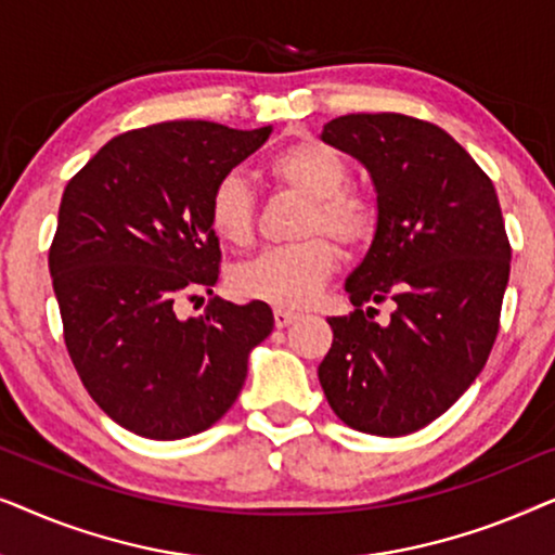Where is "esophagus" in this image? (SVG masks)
Masks as SVG:
<instances>
[{
  "label": "esophagus",
  "instance_id": "34e87169",
  "mask_svg": "<svg viewBox=\"0 0 555 555\" xmlns=\"http://www.w3.org/2000/svg\"><path fill=\"white\" fill-rule=\"evenodd\" d=\"M272 318H275V325H278V328H287V325L298 321V315L291 313V310H283V308H278L275 313H272Z\"/></svg>",
  "mask_w": 555,
  "mask_h": 555
}]
</instances>
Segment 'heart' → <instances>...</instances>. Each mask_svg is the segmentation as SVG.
Wrapping results in <instances>:
<instances>
[{
    "mask_svg": "<svg viewBox=\"0 0 555 555\" xmlns=\"http://www.w3.org/2000/svg\"><path fill=\"white\" fill-rule=\"evenodd\" d=\"M280 189L308 199L300 234L311 237L291 247L264 249L232 272V287L242 298L278 308H302L318 298L338 264V240L348 249L366 247L376 237L382 209L366 189L348 184V162L336 146L313 135L285 143L268 162ZM207 217L215 234L232 247H247L255 237L257 199L240 171H227L209 194Z\"/></svg>",
    "mask_w": 555,
    "mask_h": 555,
    "instance_id": "heart-1",
    "label": "heart"
}]
</instances>
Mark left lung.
<instances>
[{
  "mask_svg": "<svg viewBox=\"0 0 555 555\" xmlns=\"http://www.w3.org/2000/svg\"><path fill=\"white\" fill-rule=\"evenodd\" d=\"M323 141L371 171L382 222L346 280L353 313L328 318L318 378L348 427L412 435L469 389L495 344L511 278L503 211L488 173L429 120L351 113ZM382 301L389 324L375 323Z\"/></svg>",
  "mask_w": 555,
  "mask_h": 555,
  "instance_id": "left-lung-1",
  "label": "left lung"
}]
</instances>
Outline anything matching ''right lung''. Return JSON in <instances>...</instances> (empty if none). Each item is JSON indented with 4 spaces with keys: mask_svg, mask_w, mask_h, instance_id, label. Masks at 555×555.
<instances>
[{
    "mask_svg": "<svg viewBox=\"0 0 555 555\" xmlns=\"http://www.w3.org/2000/svg\"><path fill=\"white\" fill-rule=\"evenodd\" d=\"M270 131L166 120L111 139L67 181L50 245L65 348L95 404L133 435L169 442L222 420L275 325L262 300L215 295L186 321L173 310L217 283L209 194Z\"/></svg>",
    "mask_w": 555,
    "mask_h": 555,
    "instance_id": "right-lung-1",
    "label": "right lung"
}]
</instances>
